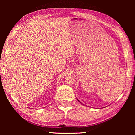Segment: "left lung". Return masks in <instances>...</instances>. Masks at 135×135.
<instances>
[{
	"label": "left lung",
	"instance_id": "8db88e82",
	"mask_svg": "<svg viewBox=\"0 0 135 135\" xmlns=\"http://www.w3.org/2000/svg\"><path fill=\"white\" fill-rule=\"evenodd\" d=\"M78 101H79V100H78Z\"/></svg>",
	"mask_w": 135,
	"mask_h": 135
}]
</instances>
